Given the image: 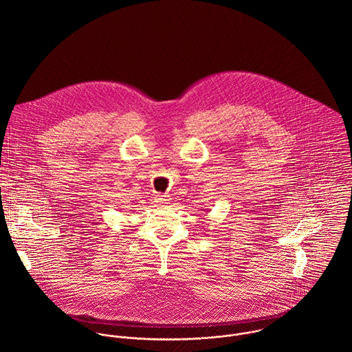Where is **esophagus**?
Wrapping results in <instances>:
<instances>
[{"instance_id": "34e87169", "label": "esophagus", "mask_w": 352, "mask_h": 352, "mask_svg": "<svg viewBox=\"0 0 352 352\" xmlns=\"http://www.w3.org/2000/svg\"><path fill=\"white\" fill-rule=\"evenodd\" d=\"M156 201H157L159 204H162V206H166V204L170 203V197H168V196H164V195H159V196H156Z\"/></svg>"}]
</instances>
